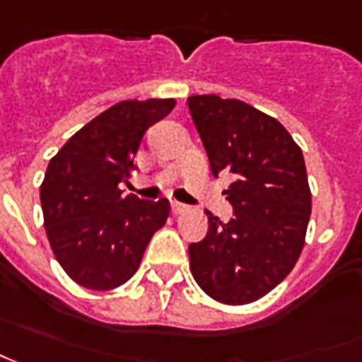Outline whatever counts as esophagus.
<instances>
[{"mask_svg": "<svg viewBox=\"0 0 362 362\" xmlns=\"http://www.w3.org/2000/svg\"><path fill=\"white\" fill-rule=\"evenodd\" d=\"M171 211H173V215H181V213H185L187 207L185 205H181V203H177V201H173V203H171Z\"/></svg>", "mask_w": 362, "mask_h": 362, "instance_id": "esophagus-1", "label": "esophagus"}]
</instances>
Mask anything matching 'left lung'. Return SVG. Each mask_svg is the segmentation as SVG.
<instances>
[{"label": "left lung", "instance_id": "left-lung-1", "mask_svg": "<svg viewBox=\"0 0 362 362\" xmlns=\"http://www.w3.org/2000/svg\"><path fill=\"white\" fill-rule=\"evenodd\" d=\"M211 173L229 175L233 219L207 213L209 233L189 245L193 279L223 305H249L293 271L305 247L311 189L303 151L277 119L239 99L191 95Z\"/></svg>", "mask_w": 362, "mask_h": 362}]
</instances>
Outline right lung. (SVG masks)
Segmentation results:
<instances>
[{
	"label": "right lung",
	"mask_w": 362,
	"mask_h": 362,
	"mask_svg": "<svg viewBox=\"0 0 362 362\" xmlns=\"http://www.w3.org/2000/svg\"><path fill=\"white\" fill-rule=\"evenodd\" d=\"M175 99H127L105 109L51 157L40 197L51 251L67 277L91 291L127 283L171 213L167 199L123 195L145 131Z\"/></svg>",
	"instance_id": "add662e5"
}]
</instances>
